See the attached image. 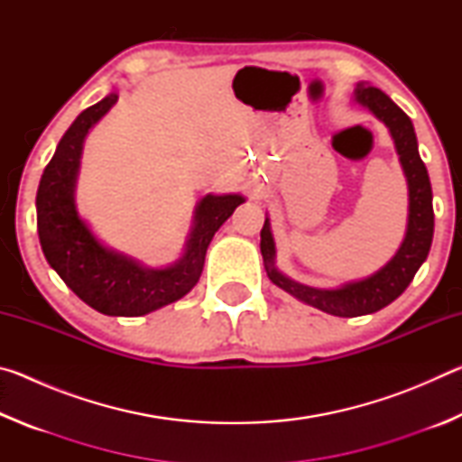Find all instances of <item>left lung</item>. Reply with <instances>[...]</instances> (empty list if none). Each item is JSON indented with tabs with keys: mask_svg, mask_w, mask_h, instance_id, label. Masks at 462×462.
Wrapping results in <instances>:
<instances>
[{
	"mask_svg": "<svg viewBox=\"0 0 462 462\" xmlns=\"http://www.w3.org/2000/svg\"><path fill=\"white\" fill-rule=\"evenodd\" d=\"M353 101L369 109L374 118L385 124L391 138H393L395 151L400 154L405 181H408V230H405V238L393 259L365 279L348 281V283L334 289L310 287L283 275L277 269L275 238H273L269 217H264L261 230V254L264 271H267V277L273 283L293 295L295 300L340 318L373 314V311H379L397 300L411 283L421 263L426 261L434 236L432 185H430L426 165L420 159L418 138L408 114L393 104V99L381 89L371 88L366 83H356Z\"/></svg>",
	"mask_w": 462,
	"mask_h": 462,
	"instance_id": "obj_1",
	"label": "left lung"
}]
</instances>
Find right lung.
I'll return each mask as SVG.
<instances>
[{
	"instance_id": "right-lung-1",
	"label": "right lung",
	"mask_w": 462,
	"mask_h": 462,
	"mask_svg": "<svg viewBox=\"0 0 462 462\" xmlns=\"http://www.w3.org/2000/svg\"><path fill=\"white\" fill-rule=\"evenodd\" d=\"M118 101L112 91L77 116L46 165L36 193V224L42 253L71 291L106 316L136 318L181 300L198 283L209 242L234 209L240 193H208L195 208L181 259L169 267H146L106 246L77 212L75 185L89 130Z\"/></svg>"
}]
</instances>
